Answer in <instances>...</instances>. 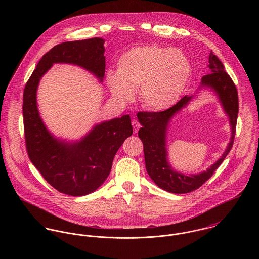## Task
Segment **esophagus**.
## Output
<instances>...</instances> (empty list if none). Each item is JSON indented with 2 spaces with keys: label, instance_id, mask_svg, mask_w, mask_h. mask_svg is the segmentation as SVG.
Instances as JSON below:
<instances>
[{
  "label": "esophagus",
  "instance_id": "esophagus-1",
  "mask_svg": "<svg viewBox=\"0 0 259 259\" xmlns=\"http://www.w3.org/2000/svg\"><path fill=\"white\" fill-rule=\"evenodd\" d=\"M132 124H133V127H134V133H135V134H137V133H138V131H139V128L141 127L140 122H139L137 119H134V120H133V122H132Z\"/></svg>",
  "mask_w": 259,
  "mask_h": 259
}]
</instances>
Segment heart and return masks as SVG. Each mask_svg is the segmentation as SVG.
Instances as JSON below:
<instances>
[{"mask_svg":"<svg viewBox=\"0 0 259 259\" xmlns=\"http://www.w3.org/2000/svg\"><path fill=\"white\" fill-rule=\"evenodd\" d=\"M190 75V62L181 50L146 45L124 52L117 61V71L109 72L106 80L119 104H130L139 89L145 109L162 111L181 100Z\"/></svg>","mask_w":259,"mask_h":259,"instance_id":"obj_1","label":"heart"}]
</instances>
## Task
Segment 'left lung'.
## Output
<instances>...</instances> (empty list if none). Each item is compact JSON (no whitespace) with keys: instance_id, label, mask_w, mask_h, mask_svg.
<instances>
[{"instance_id":"obj_1","label":"left lung","mask_w":259,"mask_h":259,"mask_svg":"<svg viewBox=\"0 0 259 259\" xmlns=\"http://www.w3.org/2000/svg\"><path fill=\"white\" fill-rule=\"evenodd\" d=\"M209 74L201 77L200 85L195 92L202 89L215 94L222 109L228 117L230 125V139L221 157L206 170L188 175L176 170L168 160L167 135L172 118L185 109L194 99L195 95L185 96L177 105L166 111L159 112H139L138 119L143 125L139 131V138L144 144L146 168L152 182L161 189L171 193L191 192L203 185L222 164L223 159L232 148L236 120L238 114V96L236 87L219 58L211 52L208 59Z\"/></svg>"}]
</instances>
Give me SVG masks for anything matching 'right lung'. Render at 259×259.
Segmentation results:
<instances>
[{
	"instance_id": "1",
	"label": "right lung",
	"mask_w": 259,
	"mask_h": 259,
	"mask_svg": "<svg viewBox=\"0 0 259 259\" xmlns=\"http://www.w3.org/2000/svg\"><path fill=\"white\" fill-rule=\"evenodd\" d=\"M105 39L66 41L52 48L37 63L24 91L23 115L29 157L44 179L62 193L81 196L97 190L111 172L113 157L133 135L128 114L96 123L78 140L56 137L37 108V88L55 64L81 68L102 83L105 77Z\"/></svg>"
}]
</instances>
